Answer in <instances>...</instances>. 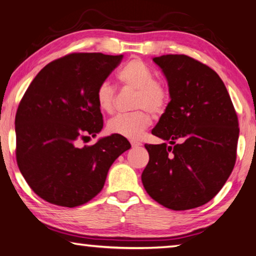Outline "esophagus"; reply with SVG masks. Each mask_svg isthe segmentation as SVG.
Returning <instances> with one entry per match:
<instances>
[{
	"label": "esophagus",
	"instance_id": "esophagus-1",
	"mask_svg": "<svg viewBox=\"0 0 256 256\" xmlns=\"http://www.w3.org/2000/svg\"><path fill=\"white\" fill-rule=\"evenodd\" d=\"M131 146H132V148H138V146H142L140 142H136V141H131Z\"/></svg>",
	"mask_w": 256,
	"mask_h": 256
}]
</instances>
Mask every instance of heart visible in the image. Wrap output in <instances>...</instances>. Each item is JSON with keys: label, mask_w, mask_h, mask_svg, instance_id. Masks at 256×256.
<instances>
[{"label": "heart", "mask_w": 256, "mask_h": 256, "mask_svg": "<svg viewBox=\"0 0 256 256\" xmlns=\"http://www.w3.org/2000/svg\"><path fill=\"white\" fill-rule=\"evenodd\" d=\"M118 79L124 86L136 90L131 114L116 116L107 125L108 132L115 136L138 140L152 123L154 115H162L170 102L166 86L154 81L152 71L141 60H130L118 72ZM115 89L108 81H102L96 89V102L102 112L115 110Z\"/></svg>", "instance_id": "1"}]
</instances>
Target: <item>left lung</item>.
<instances>
[{"label": "left lung", "mask_w": 256, "mask_h": 256, "mask_svg": "<svg viewBox=\"0 0 256 256\" xmlns=\"http://www.w3.org/2000/svg\"><path fill=\"white\" fill-rule=\"evenodd\" d=\"M162 68L170 102L152 130L170 144H144L149 162L141 180L146 193L172 210L214 198L236 162L238 118L222 80L186 55L152 58Z\"/></svg>", "instance_id": "8db88e82"}]
</instances>
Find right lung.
I'll use <instances>...</instances> for the list:
<instances>
[{
    "mask_svg": "<svg viewBox=\"0 0 256 256\" xmlns=\"http://www.w3.org/2000/svg\"><path fill=\"white\" fill-rule=\"evenodd\" d=\"M122 58L68 54L42 68L24 92L16 115V164L42 200L66 208L84 204L102 190L112 164L131 148L115 134L78 146L102 131L96 89Z\"/></svg>",
    "mask_w": 256,
    "mask_h": 256,
    "instance_id": "right-lung-1",
    "label": "right lung"
}]
</instances>
